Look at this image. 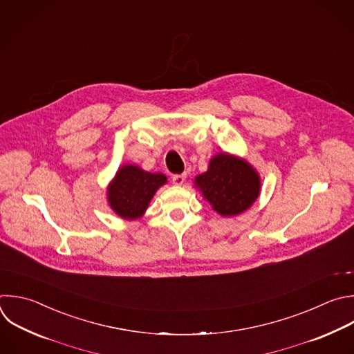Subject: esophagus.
Listing matches in <instances>:
<instances>
[{"label":"esophagus","mask_w":354,"mask_h":354,"mask_svg":"<svg viewBox=\"0 0 354 354\" xmlns=\"http://www.w3.org/2000/svg\"><path fill=\"white\" fill-rule=\"evenodd\" d=\"M185 179H186V175H180V174H176V175H172V183L174 185H176V186H180V185H183V182H185Z\"/></svg>","instance_id":"esophagus-1"}]
</instances>
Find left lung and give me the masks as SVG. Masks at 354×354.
<instances>
[{
	"instance_id": "left-lung-1",
	"label": "left lung",
	"mask_w": 354,
	"mask_h": 354,
	"mask_svg": "<svg viewBox=\"0 0 354 354\" xmlns=\"http://www.w3.org/2000/svg\"><path fill=\"white\" fill-rule=\"evenodd\" d=\"M204 198L221 215H238L248 209L260 193L257 172L245 161L227 154H218L208 171L196 178Z\"/></svg>"
}]
</instances>
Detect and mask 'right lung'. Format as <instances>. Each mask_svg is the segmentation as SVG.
<instances>
[{
  "label": "right lung",
  "instance_id": "right-lung-1",
  "mask_svg": "<svg viewBox=\"0 0 354 354\" xmlns=\"http://www.w3.org/2000/svg\"><path fill=\"white\" fill-rule=\"evenodd\" d=\"M167 182L162 174H150L135 165H125L118 171L108 189L112 209L122 218L136 219L147 208L160 186Z\"/></svg>",
  "mask_w": 354,
  "mask_h": 354
}]
</instances>
